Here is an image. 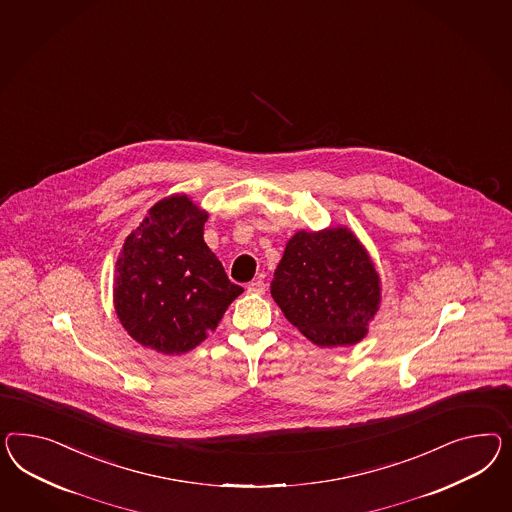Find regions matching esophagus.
Returning a JSON list of instances; mask_svg holds the SVG:
<instances>
[{
  "mask_svg": "<svg viewBox=\"0 0 512 512\" xmlns=\"http://www.w3.org/2000/svg\"><path fill=\"white\" fill-rule=\"evenodd\" d=\"M266 291V283L261 281V279H257V281H251L248 285L249 294H264Z\"/></svg>",
  "mask_w": 512,
  "mask_h": 512,
  "instance_id": "esophagus-1",
  "label": "esophagus"
}]
</instances>
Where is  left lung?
Instances as JSON below:
<instances>
[{
    "label": "left lung",
    "instance_id": "8db88e82",
    "mask_svg": "<svg viewBox=\"0 0 512 512\" xmlns=\"http://www.w3.org/2000/svg\"><path fill=\"white\" fill-rule=\"evenodd\" d=\"M380 277L346 227L298 231L270 285L283 315L318 346L356 345L380 305Z\"/></svg>",
    "mask_w": 512,
    "mask_h": 512
}]
</instances>
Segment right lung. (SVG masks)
Returning a JSON list of instances; mask_svg holds the SVG:
<instances>
[{"label": "right lung", "instance_id": "obj_1", "mask_svg": "<svg viewBox=\"0 0 512 512\" xmlns=\"http://www.w3.org/2000/svg\"><path fill=\"white\" fill-rule=\"evenodd\" d=\"M207 220L188 195H171L126 236L115 264L113 302L139 345L169 356L192 350L244 292L205 244Z\"/></svg>", "mask_w": 512, "mask_h": 512}]
</instances>
